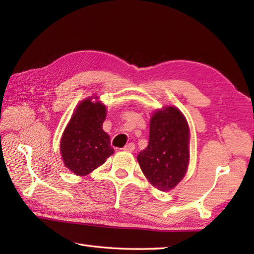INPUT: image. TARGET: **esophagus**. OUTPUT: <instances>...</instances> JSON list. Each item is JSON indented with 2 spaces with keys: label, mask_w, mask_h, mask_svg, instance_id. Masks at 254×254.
<instances>
[{
  "label": "esophagus",
  "mask_w": 254,
  "mask_h": 254,
  "mask_svg": "<svg viewBox=\"0 0 254 254\" xmlns=\"http://www.w3.org/2000/svg\"><path fill=\"white\" fill-rule=\"evenodd\" d=\"M134 149H135V145H134V143H128L127 146L123 148V150H126V152H128V153H132Z\"/></svg>",
  "instance_id": "obj_1"
}]
</instances>
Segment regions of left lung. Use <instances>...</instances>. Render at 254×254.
<instances>
[{"label": "left lung", "instance_id": "left-lung-1", "mask_svg": "<svg viewBox=\"0 0 254 254\" xmlns=\"http://www.w3.org/2000/svg\"><path fill=\"white\" fill-rule=\"evenodd\" d=\"M190 130L185 116L175 107L154 112L147 147L137 155L145 177L160 191L174 189L185 177L190 152Z\"/></svg>", "mask_w": 254, "mask_h": 254}]
</instances>
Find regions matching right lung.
Returning <instances> with one entry per match:
<instances>
[{"mask_svg":"<svg viewBox=\"0 0 254 254\" xmlns=\"http://www.w3.org/2000/svg\"><path fill=\"white\" fill-rule=\"evenodd\" d=\"M106 112V106L100 101L85 99L77 106L63 132L62 159L75 175H88L115 152L109 135L102 130Z\"/></svg>","mask_w":254,"mask_h":254,"instance_id":"1","label":"right lung"}]
</instances>
